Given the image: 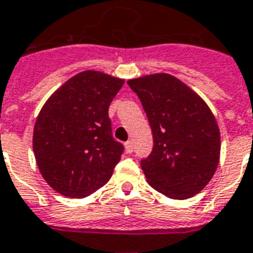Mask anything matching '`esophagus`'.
<instances>
[{
  "label": "esophagus",
  "instance_id": "1",
  "mask_svg": "<svg viewBox=\"0 0 253 253\" xmlns=\"http://www.w3.org/2000/svg\"><path fill=\"white\" fill-rule=\"evenodd\" d=\"M125 149H126V153H131V151H132V142L127 141L126 143H125Z\"/></svg>",
  "mask_w": 253,
  "mask_h": 253
}]
</instances>
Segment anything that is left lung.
<instances>
[{
	"instance_id": "left-lung-1",
	"label": "left lung",
	"mask_w": 253,
	"mask_h": 253,
	"mask_svg": "<svg viewBox=\"0 0 253 253\" xmlns=\"http://www.w3.org/2000/svg\"><path fill=\"white\" fill-rule=\"evenodd\" d=\"M141 99L154 146L141 161L151 188L173 200H186L212 179L220 161V130L203 98L169 74L127 82Z\"/></svg>"
}]
</instances>
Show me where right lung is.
Returning <instances> with one entry per match:
<instances>
[{"mask_svg":"<svg viewBox=\"0 0 253 253\" xmlns=\"http://www.w3.org/2000/svg\"><path fill=\"white\" fill-rule=\"evenodd\" d=\"M123 83L100 71H83L39 112L33 153L42 178L57 193L87 197L111 178L123 145L112 138L108 107Z\"/></svg>","mask_w":253,"mask_h":253,"instance_id":"right-lung-1","label":"right lung"}]
</instances>
